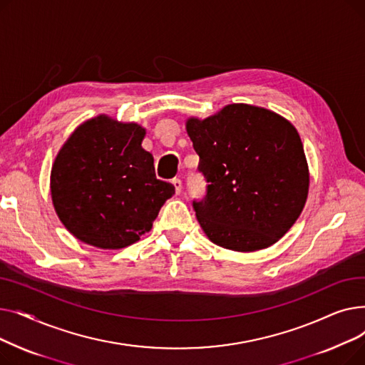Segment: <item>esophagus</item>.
<instances>
[{
	"mask_svg": "<svg viewBox=\"0 0 365 365\" xmlns=\"http://www.w3.org/2000/svg\"><path fill=\"white\" fill-rule=\"evenodd\" d=\"M171 183L175 185V189H176V194L179 195L182 192V180L180 179H173Z\"/></svg>",
	"mask_w": 365,
	"mask_h": 365,
	"instance_id": "obj_1",
	"label": "esophagus"
}]
</instances>
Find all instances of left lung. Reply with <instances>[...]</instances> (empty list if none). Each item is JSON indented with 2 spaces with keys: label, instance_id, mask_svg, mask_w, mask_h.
Returning <instances> with one entry per match:
<instances>
[{
  "label": "left lung",
  "instance_id": "left-lung-1",
  "mask_svg": "<svg viewBox=\"0 0 365 365\" xmlns=\"http://www.w3.org/2000/svg\"><path fill=\"white\" fill-rule=\"evenodd\" d=\"M186 130L205 195L192 207L205 235L234 252L275 244L300 216L309 173L297 130L278 113L235 103Z\"/></svg>",
  "mask_w": 365,
  "mask_h": 365
}]
</instances>
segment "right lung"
Segmentation results:
<instances>
[{"label": "right lung", "mask_w": 365, "mask_h": 365, "mask_svg": "<svg viewBox=\"0 0 365 365\" xmlns=\"http://www.w3.org/2000/svg\"><path fill=\"white\" fill-rule=\"evenodd\" d=\"M145 130L101 115L76 128L51 168L56 213L78 240L117 248L149 232L175 186L158 180Z\"/></svg>", "instance_id": "right-lung-1"}]
</instances>
